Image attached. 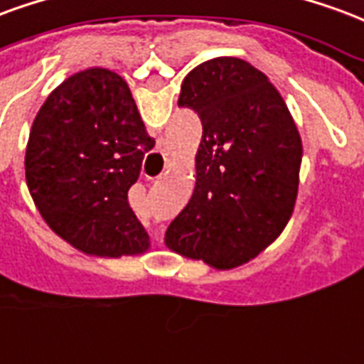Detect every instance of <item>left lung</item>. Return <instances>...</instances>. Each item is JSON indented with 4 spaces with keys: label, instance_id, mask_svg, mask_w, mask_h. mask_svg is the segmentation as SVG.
I'll list each match as a JSON object with an SVG mask.
<instances>
[{
    "label": "left lung",
    "instance_id": "left-lung-1",
    "mask_svg": "<svg viewBox=\"0 0 364 364\" xmlns=\"http://www.w3.org/2000/svg\"><path fill=\"white\" fill-rule=\"evenodd\" d=\"M177 104L198 114L203 139L195 191L169 223L166 247L216 270L247 264L276 241L295 208L297 125L270 79L239 58L195 67Z\"/></svg>",
    "mask_w": 364,
    "mask_h": 364
}]
</instances>
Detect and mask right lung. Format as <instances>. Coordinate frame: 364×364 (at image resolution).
<instances>
[{
	"label": "right lung",
	"mask_w": 364,
	"mask_h": 364,
	"mask_svg": "<svg viewBox=\"0 0 364 364\" xmlns=\"http://www.w3.org/2000/svg\"><path fill=\"white\" fill-rule=\"evenodd\" d=\"M154 139L119 75L90 67L65 79L32 121L24 175L40 216L88 257L142 255L150 237L129 206Z\"/></svg>",
	"instance_id": "1"
}]
</instances>
